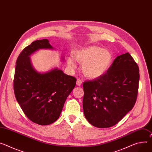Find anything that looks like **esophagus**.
Listing matches in <instances>:
<instances>
[{
    "label": "esophagus",
    "instance_id": "esophagus-1",
    "mask_svg": "<svg viewBox=\"0 0 152 152\" xmlns=\"http://www.w3.org/2000/svg\"><path fill=\"white\" fill-rule=\"evenodd\" d=\"M76 85L77 86H80L82 85V81L80 79H77V81H76Z\"/></svg>",
    "mask_w": 152,
    "mask_h": 152
}]
</instances>
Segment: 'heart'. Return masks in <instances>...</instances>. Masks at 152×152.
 <instances>
[{
	"label": "heart",
	"instance_id": "obj_1",
	"mask_svg": "<svg viewBox=\"0 0 152 152\" xmlns=\"http://www.w3.org/2000/svg\"><path fill=\"white\" fill-rule=\"evenodd\" d=\"M75 59L82 65L84 75L90 79H99L109 70L113 62V54L110 51L98 46H91L75 53ZM68 65L75 68L72 59H68Z\"/></svg>",
	"mask_w": 152,
	"mask_h": 152
}]
</instances>
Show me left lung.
<instances>
[{"instance_id": "obj_1", "label": "left lung", "mask_w": 152, "mask_h": 152, "mask_svg": "<svg viewBox=\"0 0 152 152\" xmlns=\"http://www.w3.org/2000/svg\"><path fill=\"white\" fill-rule=\"evenodd\" d=\"M139 80V67L131 55L117 56L103 76L84 82L87 120L98 128L116 125L134 107Z\"/></svg>"}]
</instances>
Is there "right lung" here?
Segmentation results:
<instances>
[{
	"label": "right lung",
	"instance_id": "right-lung-1",
	"mask_svg": "<svg viewBox=\"0 0 152 152\" xmlns=\"http://www.w3.org/2000/svg\"><path fill=\"white\" fill-rule=\"evenodd\" d=\"M56 50L47 39L37 40L20 54L15 68L14 90L23 113L32 122L49 125L60 116L65 102L75 88L76 79L54 67L37 72L30 56L40 50ZM62 61L65 59L63 56Z\"/></svg>",
	"mask_w": 152,
	"mask_h": 152
}]
</instances>
